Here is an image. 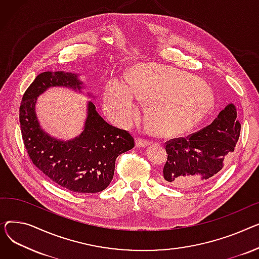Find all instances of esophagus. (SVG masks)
Masks as SVG:
<instances>
[{
    "label": "esophagus",
    "instance_id": "obj_1",
    "mask_svg": "<svg viewBox=\"0 0 259 259\" xmlns=\"http://www.w3.org/2000/svg\"><path fill=\"white\" fill-rule=\"evenodd\" d=\"M136 143H137V146L144 147V146H148L151 142L149 140H147V139L141 138V137H137V138H136Z\"/></svg>",
    "mask_w": 259,
    "mask_h": 259
}]
</instances>
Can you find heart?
Returning <instances> with one entry per match:
<instances>
[{
    "mask_svg": "<svg viewBox=\"0 0 259 259\" xmlns=\"http://www.w3.org/2000/svg\"><path fill=\"white\" fill-rule=\"evenodd\" d=\"M136 98L147 102L148 122L161 135H177L199 124L214 98L194 75L158 65L131 70L128 84L112 79L104 89V110L115 122L130 125L139 116Z\"/></svg>",
    "mask_w": 259,
    "mask_h": 259,
    "instance_id": "b5f03b06",
    "label": "heart"
}]
</instances>
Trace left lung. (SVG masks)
<instances>
[{
	"label": "left lung",
	"mask_w": 259,
	"mask_h": 259,
	"mask_svg": "<svg viewBox=\"0 0 259 259\" xmlns=\"http://www.w3.org/2000/svg\"><path fill=\"white\" fill-rule=\"evenodd\" d=\"M235 105L230 103L212 123L165 144L163 181L168 186L191 189L213 180L229 163L240 135Z\"/></svg>",
	"instance_id": "left-lung-1"
}]
</instances>
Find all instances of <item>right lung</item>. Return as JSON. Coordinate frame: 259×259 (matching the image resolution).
<instances>
[{
  "label": "right lung",
  "instance_id": "right-lung-1",
  "mask_svg": "<svg viewBox=\"0 0 259 259\" xmlns=\"http://www.w3.org/2000/svg\"><path fill=\"white\" fill-rule=\"evenodd\" d=\"M81 84L76 74L40 73L23 95L20 124L27 154L46 177L70 191L95 193L110 185L117 157L135 146L132 135L105 122L92 101L88 103L83 132L70 141L45 133L35 114L37 97L50 87L80 91Z\"/></svg>",
  "mask_w": 259,
  "mask_h": 259
}]
</instances>
